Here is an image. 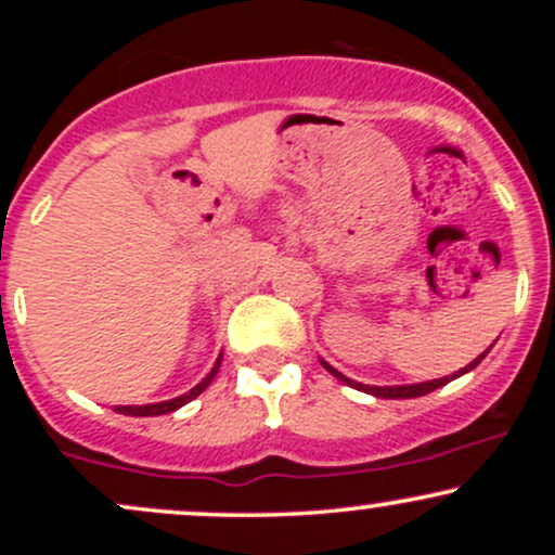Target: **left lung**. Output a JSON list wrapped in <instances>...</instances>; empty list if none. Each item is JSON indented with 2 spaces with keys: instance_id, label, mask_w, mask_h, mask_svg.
Returning a JSON list of instances; mask_svg holds the SVG:
<instances>
[{
  "instance_id": "1",
  "label": "left lung",
  "mask_w": 555,
  "mask_h": 555,
  "mask_svg": "<svg viewBox=\"0 0 555 555\" xmlns=\"http://www.w3.org/2000/svg\"><path fill=\"white\" fill-rule=\"evenodd\" d=\"M490 347H493V344H490ZM490 347L486 349V352L480 354V358H475L473 362H469V365H464L462 371H456V373H451V375H443V378H433V380H423V384H404V386H367V384H358V380H352V378H347V375L344 373H339L336 371V367H331L326 360H321V365L326 367V371L334 375V378H339L341 384H347V386H352V388H358V391H365V393H371V397H380V399H415V397H425V393H430V391H436V388H441V386H446L449 384V380H454V378H460V375H464V373H469V371H475L477 365H480L482 360H486V354L490 352Z\"/></svg>"
}]
</instances>
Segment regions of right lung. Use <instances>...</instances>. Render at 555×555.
<instances>
[{
	"mask_svg": "<svg viewBox=\"0 0 555 555\" xmlns=\"http://www.w3.org/2000/svg\"><path fill=\"white\" fill-rule=\"evenodd\" d=\"M221 367V354L219 360L214 362L211 373L206 375V378L201 380V384L190 388L188 393H182V397H175V399H167V401H156V404H138V406H117L119 415H130V417H154V415H167V412H175L180 410V406L188 404V401H193L195 397H201L203 391H206L208 386H211V380L216 378V373H219Z\"/></svg>",
	"mask_w": 555,
	"mask_h": 555,
	"instance_id": "obj_1",
	"label": "right lung"
}]
</instances>
